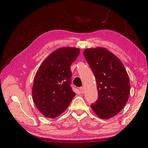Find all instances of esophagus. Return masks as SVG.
Wrapping results in <instances>:
<instances>
[{
	"mask_svg": "<svg viewBox=\"0 0 148 148\" xmlns=\"http://www.w3.org/2000/svg\"><path fill=\"white\" fill-rule=\"evenodd\" d=\"M79 90H80V91H81L82 93L83 94L84 92V87H79Z\"/></svg>",
	"mask_w": 148,
	"mask_h": 148,
	"instance_id": "obj_1",
	"label": "esophagus"
}]
</instances>
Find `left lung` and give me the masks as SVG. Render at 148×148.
I'll use <instances>...</instances> for the list:
<instances>
[{
	"instance_id": "left-lung-1",
	"label": "left lung",
	"mask_w": 148,
	"mask_h": 148,
	"mask_svg": "<svg viewBox=\"0 0 148 148\" xmlns=\"http://www.w3.org/2000/svg\"><path fill=\"white\" fill-rule=\"evenodd\" d=\"M84 55L96 78L99 95L91 108L100 118H111L128 101L131 90L128 74L121 60L106 48H87Z\"/></svg>"
}]
</instances>
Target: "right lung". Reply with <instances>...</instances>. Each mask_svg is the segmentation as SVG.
Instances as JSON below:
<instances>
[{"mask_svg": "<svg viewBox=\"0 0 148 148\" xmlns=\"http://www.w3.org/2000/svg\"><path fill=\"white\" fill-rule=\"evenodd\" d=\"M79 51L77 47H60L39 66L34 78L32 95L35 106L45 117H58L76 95L71 87V66Z\"/></svg>", "mask_w": 148, "mask_h": 148, "instance_id": "add662e5", "label": "right lung"}]
</instances>
